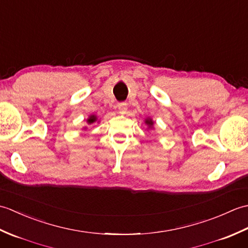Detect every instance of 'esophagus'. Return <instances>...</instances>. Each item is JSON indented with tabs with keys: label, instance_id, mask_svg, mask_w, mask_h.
I'll use <instances>...</instances> for the list:
<instances>
[{
	"label": "esophagus",
	"instance_id": "obj_1",
	"mask_svg": "<svg viewBox=\"0 0 248 248\" xmlns=\"http://www.w3.org/2000/svg\"><path fill=\"white\" fill-rule=\"evenodd\" d=\"M118 110L121 114L127 113V110H128L127 104H125V103H118Z\"/></svg>",
	"mask_w": 248,
	"mask_h": 248
}]
</instances>
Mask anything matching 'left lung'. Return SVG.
<instances>
[{"mask_svg":"<svg viewBox=\"0 0 248 248\" xmlns=\"http://www.w3.org/2000/svg\"><path fill=\"white\" fill-rule=\"evenodd\" d=\"M145 124L147 125V128H148L149 130L151 129H154V124H155V121L152 120L150 117H147L146 119H145Z\"/></svg>","mask_w":248,"mask_h":248,"instance_id":"left-lung-1","label":"left lung"}]
</instances>
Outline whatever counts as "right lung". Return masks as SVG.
<instances>
[{"mask_svg":"<svg viewBox=\"0 0 248 248\" xmlns=\"http://www.w3.org/2000/svg\"><path fill=\"white\" fill-rule=\"evenodd\" d=\"M86 123H87L88 124H93V123H99V121H98V117H97L96 115H89L87 120H86ZM83 129H87V128L84 127Z\"/></svg>","mask_w":248,"mask_h":248,"instance_id":"add662e5","label":"right lung"}]
</instances>
